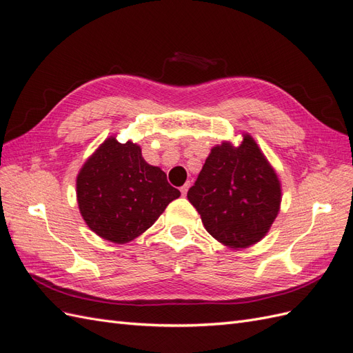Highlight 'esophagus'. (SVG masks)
<instances>
[{"label":"esophagus","mask_w":353,"mask_h":353,"mask_svg":"<svg viewBox=\"0 0 353 353\" xmlns=\"http://www.w3.org/2000/svg\"><path fill=\"white\" fill-rule=\"evenodd\" d=\"M188 188H190V183H187V184H184L183 187H181V193H183V196H185V194H187Z\"/></svg>","instance_id":"1"}]
</instances>
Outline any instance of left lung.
<instances>
[{
    "instance_id": "left-lung-1",
    "label": "left lung",
    "mask_w": 353,
    "mask_h": 353,
    "mask_svg": "<svg viewBox=\"0 0 353 353\" xmlns=\"http://www.w3.org/2000/svg\"><path fill=\"white\" fill-rule=\"evenodd\" d=\"M187 197L206 231L232 249L259 241L279 215L281 188L250 135L212 148Z\"/></svg>"
}]
</instances>
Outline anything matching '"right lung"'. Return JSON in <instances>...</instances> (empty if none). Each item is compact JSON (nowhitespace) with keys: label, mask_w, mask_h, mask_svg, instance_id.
<instances>
[{"label":"right lung","mask_w":353,"mask_h":353,"mask_svg":"<svg viewBox=\"0 0 353 353\" xmlns=\"http://www.w3.org/2000/svg\"><path fill=\"white\" fill-rule=\"evenodd\" d=\"M81 215L100 237L128 243L150 228L170 201L181 196L166 174L148 165L141 148L108 138L77 179Z\"/></svg>","instance_id":"1"}]
</instances>
